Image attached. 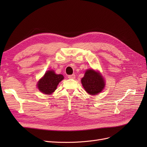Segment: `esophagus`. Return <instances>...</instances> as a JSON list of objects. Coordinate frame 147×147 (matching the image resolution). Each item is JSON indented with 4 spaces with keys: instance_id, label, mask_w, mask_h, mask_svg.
<instances>
[{
    "instance_id": "34e87169",
    "label": "esophagus",
    "mask_w": 147,
    "mask_h": 147,
    "mask_svg": "<svg viewBox=\"0 0 147 147\" xmlns=\"http://www.w3.org/2000/svg\"><path fill=\"white\" fill-rule=\"evenodd\" d=\"M68 78H70V79H74V78H75V74H72V75H69Z\"/></svg>"
}]
</instances>
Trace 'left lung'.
Returning <instances> with one entry per match:
<instances>
[{
  "mask_svg": "<svg viewBox=\"0 0 147 147\" xmlns=\"http://www.w3.org/2000/svg\"><path fill=\"white\" fill-rule=\"evenodd\" d=\"M81 82L84 90L91 95L99 94L104 89L105 85L103 77L99 72L93 69L86 70Z\"/></svg>",
  "mask_w": 147,
  "mask_h": 147,
  "instance_id": "1",
  "label": "left lung"
}]
</instances>
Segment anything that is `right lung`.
<instances>
[{"instance_id":"right-lung-1","label":"right lung","mask_w":147,"mask_h":147,"mask_svg":"<svg viewBox=\"0 0 147 147\" xmlns=\"http://www.w3.org/2000/svg\"><path fill=\"white\" fill-rule=\"evenodd\" d=\"M64 79L61 74H56L54 70H48L43 77L39 80L37 87L39 91L45 94H51L57 88V85Z\"/></svg>"}]
</instances>
